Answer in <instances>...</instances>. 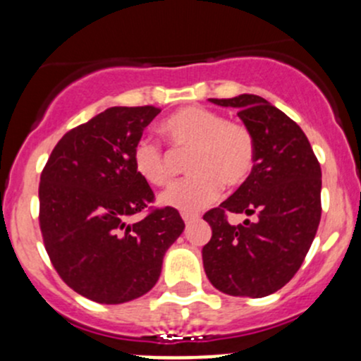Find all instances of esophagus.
<instances>
[{
	"mask_svg": "<svg viewBox=\"0 0 361 361\" xmlns=\"http://www.w3.org/2000/svg\"><path fill=\"white\" fill-rule=\"evenodd\" d=\"M182 219H184L185 224H192V222H196L200 219L198 214H189V212H182Z\"/></svg>",
	"mask_w": 361,
	"mask_h": 361,
	"instance_id": "34e87169",
	"label": "esophagus"
}]
</instances>
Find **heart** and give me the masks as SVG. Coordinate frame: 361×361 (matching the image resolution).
Listing matches in <instances>:
<instances>
[{
	"instance_id": "1",
	"label": "heart",
	"mask_w": 361,
	"mask_h": 361,
	"mask_svg": "<svg viewBox=\"0 0 361 361\" xmlns=\"http://www.w3.org/2000/svg\"><path fill=\"white\" fill-rule=\"evenodd\" d=\"M176 151H191L185 170L191 173L159 196L165 207L195 212L221 195L222 184L235 189L248 180L255 166L257 146L250 130L200 106L184 107L161 125ZM137 173L151 185L172 179L169 156L151 139H140L132 153Z\"/></svg>"
}]
</instances>
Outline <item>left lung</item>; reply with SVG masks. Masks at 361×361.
I'll return each mask as SVG.
<instances>
[{"mask_svg": "<svg viewBox=\"0 0 361 361\" xmlns=\"http://www.w3.org/2000/svg\"><path fill=\"white\" fill-rule=\"evenodd\" d=\"M233 107L257 146L245 184L203 215L212 238L203 267L217 290L235 297H266L292 280L306 257L322 217V169L306 133L283 111L259 95L208 99ZM255 215L233 226L225 214Z\"/></svg>", "mask_w": 361, "mask_h": 361, "instance_id": "1", "label": "left lung"}]
</instances>
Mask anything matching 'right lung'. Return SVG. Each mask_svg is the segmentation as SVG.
Masks as SVG:
<instances>
[{
  "label": "right lung",
  "mask_w": 361,
  "mask_h": 361,
  "mask_svg": "<svg viewBox=\"0 0 361 361\" xmlns=\"http://www.w3.org/2000/svg\"><path fill=\"white\" fill-rule=\"evenodd\" d=\"M158 107H109L69 130L39 180L44 248L62 280L87 299L121 304L144 295L161 273L163 255L184 231L172 207L135 224L154 195L132 153Z\"/></svg>",
  "instance_id": "obj_1"
}]
</instances>
